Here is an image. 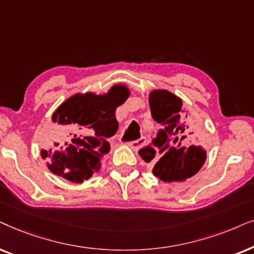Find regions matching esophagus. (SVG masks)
Segmentation results:
<instances>
[{
	"label": "esophagus",
	"mask_w": 254,
	"mask_h": 254,
	"mask_svg": "<svg viewBox=\"0 0 254 254\" xmlns=\"http://www.w3.org/2000/svg\"><path fill=\"white\" fill-rule=\"evenodd\" d=\"M145 138L144 137H140L139 139L137 140H133V141H129L127 143V146H130L132 150H138V148H140L143 145H145Z\"/></svg>",
	"instance_id": "1"
}]
</instances>
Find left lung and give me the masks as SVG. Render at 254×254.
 I'll list each match as a JSON object with an SVG mask.
<instances>
[{"label":"left lung","mask_w":254,"mask_h":254,"mask_svg":"<svg viewBox=\"0 0 254 254\" xmlns=\"http://www.w3.org/2000/svg\"><path fill=\"white\" fill-rule=\"evenodd\" d=\"M151 114L161 125L150 145L138 153L153 165L152 173L164 182H181L194 177L207 160V151L197 140L201 125L182 109V100L166 89L148 95Z\"/></svg>","instance_id":"1"}]
</instances>
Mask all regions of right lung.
<instances>
[{
	"instance_id": "1",
	"label": "right lung",
	"mask_w": 254,
	"mask_h": 254,
	"mask_svg": "<svg viewBox=\"0 0 254 254\" xmlns=\"http://www.w3.org/2000/svg\"><path fill=\"white\" fill-rule=\"evenodd\" d=\"M130 89L116 83L104 94L76 93L52 114L58 133L50 150H40L46 166L54 175L82 184L101 170L109 153L108 138L118 130L116 109L129 99Z\"/></svg>"
}]
</instances>
